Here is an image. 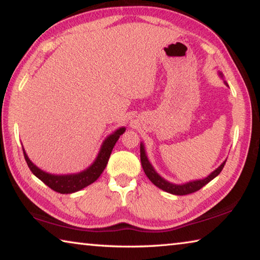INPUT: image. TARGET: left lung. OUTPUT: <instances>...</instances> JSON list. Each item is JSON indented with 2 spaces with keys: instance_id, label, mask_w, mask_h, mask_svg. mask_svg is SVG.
Segmentation results:
<instances>
[{
  "instance_id": "8db88e82",
  "label": "left lung",
  "mask_w": 260,
  "mask_h": 260,
  "mask_svg": "<svg viewBox=\"0 0 260 260\" xmlns=\"http://www.w3.org/2000/svg\"><path fill=\"white\" fill-rule=\"evenodd\" d=\"M218 73L220 77L223 78L221 72L219 71ZM223 82H225V85L228 87V83L226 81H223ZM140 157H141V164H142L143 171H144V173H146L147 177L149 178V180H150V181L155 184L156 187L161 189V190L170 192V193H173V195H179V196L188 195V193L195 192L197 190H200L201 188H203L206 183H209L211 180H213L215 177H217V175H219V173L222 171L223 166H225L226 160H227V159H225V161H222V164L220 165L218 169H215L212 173L209 174L208 177L204 179L193 180V181L177 184V183H172V182L167 181V180L161 178L160 175L156 172L155 169H153V166L151 165V162L148 159L146 149H144V146L142 142H141V144H140Z\"/></svg>"
}]
</instances>
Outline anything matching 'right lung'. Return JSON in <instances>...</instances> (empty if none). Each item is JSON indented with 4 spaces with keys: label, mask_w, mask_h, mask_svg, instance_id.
<instances>
[{
    "label": "right lung",
    "mask_w": 260,
    "mask_h": 260,
    "mask_svg": "<svg viewBox=\"0 0 260 260\" xmlns=\"http://www.w3.org/2000/svg\"><path fill=\"white\" fill-rule=\"evenodd\" d=\"M125 131V127H120V128L114 131L112 134H110L108 138L103 141L102 146H101V149L99 151V155L95 158L93 164L79 173L63 175L47 173L45 171L39 169L37 165H34L33 162L30 161L27 153L25 152V149L23 148L24 157L29 167V170L32 171V173L35 177L40 179L43 183H46L48 187L51 188L52 190L60 193H72L81 190V189L87 186H89V184L95 182L96 180L100 178V175L102 174L105 166L108 164L114 144H116L118 139L120 138V135L124 134Z\"/></svg>",
    "instance_id": "right-lung-1"
}]
</instances>
